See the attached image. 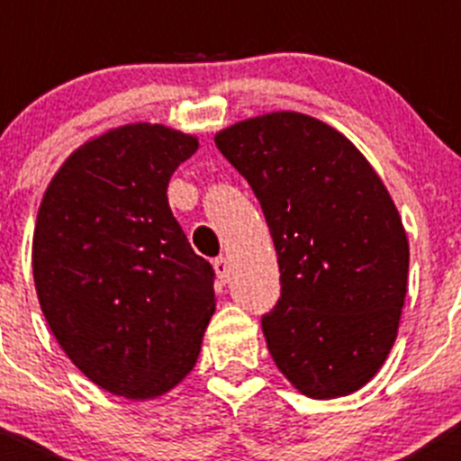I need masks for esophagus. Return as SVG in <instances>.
Instances as JSON below:
<instances>
[{
    "instance_id": "obj_1",
    "label": "esophagus",
    "mask_w": 461,
    "mask_h": 461,
    "mask_svg": "<svg viewBox=\"0 0 461 461\" xmlns=\"http://www.w3.org/2000/svg\"><path fill=\"white\" fill-rule=\"evenodd\" d=\"M213 269H216V276L218 281L225 285L227 281H230V263H227L225 257H218L216 260H213Z\"/></svg>"
}]
</instances>
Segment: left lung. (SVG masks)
Listing matches in <instances>:
<instances>
[{
    "label": "left lung",
    "mask_w": 461,
    "mask_h": 461,
    "mask_svg": "<svg viewBox=\"0 0 461 461\" xmlns=\"http://www.w3.org/2000/svg\"><path fill=\"white\" fill-rule=\"evenodd\" d=\"M267 221L281 299L269 355L299 393L346 397L379 373L408 290V239L364 153L310 115L274 111L216 133Z\"/></svg>",
    "instance_id": "obj_1"
}]
</instances>
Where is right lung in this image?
I'll list each match as a JSON object with an SVG mask.
<instances>
[{
    "mask_svg": "<svg viewBox=\"0 0 461 461\" xmlns=\"http://www.w3.org/2000/svg\"><path fill=\"white\" fill-rule=\"evenodd\" d=\"M198 138L124 124L71 153L37 212L32 278L50 332L93 384L127 399L169 393L196 366L216 310L213 269L167 201Z\"/></svg>",
    "mask_w": 461,
    "mask_h": 461,
    "instance_id": "right-lung-1",
    "label": "right lung"
}]
</instances>
